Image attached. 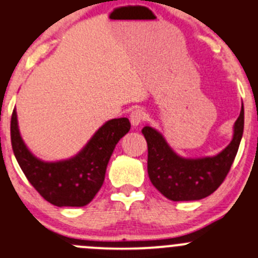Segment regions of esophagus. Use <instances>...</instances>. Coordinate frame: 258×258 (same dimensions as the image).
<instances>
[{
  "label": "esophagus",
  "instance_id": "1",
  "mask_svg": "<svg viewBox=\"0 0 258 258\" xmlns=\"http://www.w3.org/2000/svg\"><path fill=\"white\" fill-rule=\"evenodd\" d=\"M144 118H145V113H144L141 108H136V109H134L130 113V122H131V126L134 128L143 122Z\"/></svg>",
  "mask_w": 258,
  "mask_h": 258
}]
</instances>
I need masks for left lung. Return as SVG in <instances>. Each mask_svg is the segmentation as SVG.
Returning <instances> with one entry per match:
<instances>
[{"label":"left lung","instance_id":"obj_1","mask_svg":"<svg viewBox=\"0 0 258 258\" xmlns=\"http://www.w3.org/2000/svg\"><path fill=\"white\" fill-rule=\"evenodd\" d=\"M244 128V109L233 127L229 145L214 156L182 158L155 128L145 126L148 143V173L153 186L172 201H195L208 197L219 188L229 173L237 155Z\"/></svg>","mask_w":258,"mask_h":258}]
</instances>
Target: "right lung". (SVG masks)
Returning a JSON list of instances; mask_svg holds the SVG:
<instances>
[{
	"label": "right lung",
	"instance_id": "add662e5",
	"mask_svg": "<svg viewBox=\"0 0 258 258\" xmlns=\"http://www.w3.org/2000/svg\"><path fill=\"white\" fill-rule=\"evenodd\" d=\"M130 128L128 118L110 119L75 156L59 162H43L26 148L14 109L11 145L21 170L43 199L58 208H81L88 205L100 189L113 150Z\"/></svg>",
	"mask_w": 258,
	"mask_h": 258
}]
</instances>
